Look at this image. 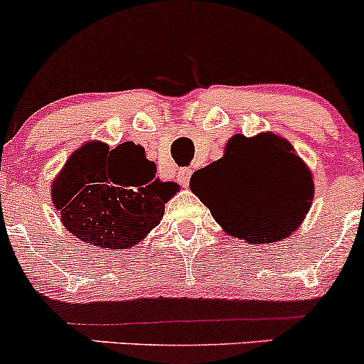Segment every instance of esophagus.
<instances>
[{"instance_id": "34e87169", "label": "esophagus", "mask_w": 364, "mask_h": 364, "mask_svg": "<svg viewBox=\"0 0 364 364\" xmlns=\"http://www.w3.org/2000/svg\"><path fill=\"white\" fill-rule=\"evenodd\" d=\"M176 178H178V183L181 186H188L190 185V178H192V168L190 167H185V168H179L178 171V176H176Z\"/></svg>"}]
</instances>
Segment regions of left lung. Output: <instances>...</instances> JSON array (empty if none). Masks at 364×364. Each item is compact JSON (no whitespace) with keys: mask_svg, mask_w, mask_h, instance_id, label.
I'll list each match as a JSON object with an SVG mask.
<instances>
[{"mask_svg":"<svg viewBox=\"0 0 364 364\" xmlns=\"http://www.w3.org/2000/svg\"><path fill=\"white\" fill-rule=\"evenodd\" d=\"M190 188L227 232L247 230L243 237L255 245L294 234L315 192L310 167L273 132L232 135L222 159L199 168Z\"/></svg>","mask_w":364,"mask_h":364,"instance_id":"8db88e82","label":"left lung"}]
</instances>
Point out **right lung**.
Returning <instances> with one entry per match:
<instances>
[{
    "mask_svg": "<svg viewBox=\"0 0 364 364\" xmlns=\"http://www.w3.org/2000/svg\"><path fill=\"white\" fill-rule=\"evenodd\" d=\"M179 192L174 181L156 178L155 161L142 146L84 142L68 156L50 185L61 223L84 243L124 250L141 243Z\"/></svg>",
    "mask_w": 364,
    "mask_h": 364,
    "instance_id": "obj_1",
    "label": "right lung"
}]
</instances>
